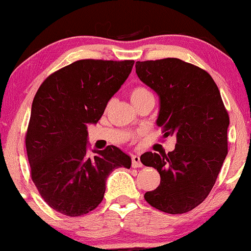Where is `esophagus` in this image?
I'll return each mask as SVG.
<instances>
[{"label":"esophagus","instance_id":"34e87169","mask_svg":"<svg viewBox=\"0 0 251 251\" xmlns=\"http://www.w3.org/2000/svg\"><path fill=\"white\" fill-rule=\"evenodd\" d=\"M143 163L139 155H132V168H142Z\"/></svg>","mask_w":251,"mask_h":251}]
</instances>
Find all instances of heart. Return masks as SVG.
<instances>
[{
    "label": "heart",
    "instance_id": "b5f03b06",
    "mask_svg": "<svg viewBox=\"0 0 251 251\" xmlns=\"http://www.w3.org/2000/svg\"><path fill=\"white\" fill-rule=\"evenodd\" d=\"M129 96H131L132 102H135V101H138V100L143 99V98H145L148 96H152V94L150 93L149 89L144 87V86H134V87L131 89V93H129Z\"/></svg>",
    "mask_w": 251,
    "mask_h": 251
}]
</instances>
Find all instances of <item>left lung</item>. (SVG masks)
I'll return each instance as SVG.
<instances>
[{
	"instance_id": "8db88e82",
	"label": "left lung",
	"mask_w": 251,
	"mask_h": 251,
	"mask_svg": "<svg viewBox=\"0 0 251 251\" xmlns=\"http://www.w3.org/2000/svg\"><path fill=\"white\" fill-rule=\"evenodd\" d=\"M144 83L159 96L157 125L177 138L169 153L142 154L144 165L157 169L160 184L145 194L151 206L178 215L208 197L227 154L229 114L211 75L176 57L135 63Z\"/></svg>"
}]
</instances>
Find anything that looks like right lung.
<instances>
[{
  "instance_id": "right-lung-1",
  "label": "right lung",
  "mask_w": 251,
  "mask_h": 251,
  "mask_svg": "<svg viewBox=\"0 0 251 251\" xmlns=\"http://www.w3.org/2000/svg\"><path fill=\"white\" fill-rule=\"evenodd\" d=\"M133 60H77L51 73L34 97L25 149L30 177L43 201L70 217L101 203L113 170L129 169L117 146L87 154V125L101 118L108 100L126 81Z\"/></svg>"
}]
</instances>
